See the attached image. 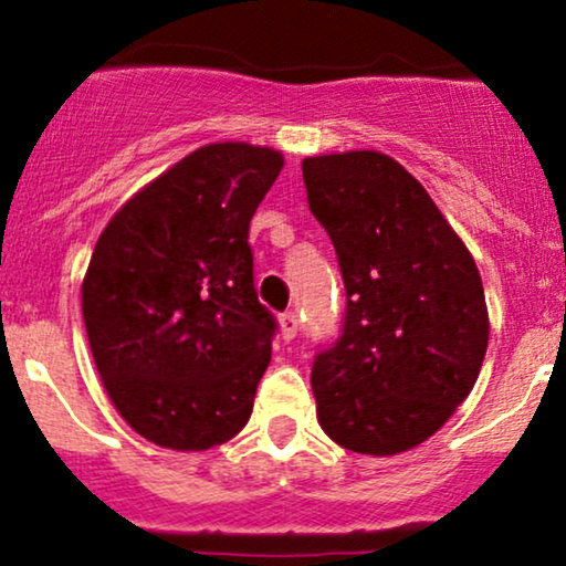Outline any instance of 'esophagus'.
<instances>
[{"instance_id": "34e87169", "label": "esophagus", "mask_w": 566, "mask_h": 566, "mask_svg": "<svg viewBox=\"0 0 566 566\" xmlns=\"http://www.w3.org/2000/svg\"><path fill=\"white\" fill-rule=\"evenodd\" d=\"M297 327H301V322H297L295 311H287V314L279 316V329H282L284 340H292L297 335Z\"/></svg>"}]
</instances>
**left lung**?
<instances>
[{
    "label": "left lung",
    "mask_w": 566,
    "mask_h": 566,
    "mask_svg": "<svg viewBox=\"0 0 566 566\" xmlns=\"http://www.w3.org/2000/svg\"><path fill=\"white\" fill-rule=\"evenodd\" d=\"M303 184L348 297L340 337L311 369L316 418L350 452H407L479 378L490 340L482 276L426 188L386 154L308 157Z\"/></svg>",
    "instance_id": "1"
}]
</instances>
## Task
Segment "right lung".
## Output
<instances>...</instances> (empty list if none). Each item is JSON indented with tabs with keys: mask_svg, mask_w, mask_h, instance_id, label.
I'll list each match as a JSON object with an SVG mask.
<instances>
[{
	"mask_svg": "<svg viewBox=\"0 0 566 566\" xmlns=\"http://www.w3.org/2000/svg\"><path fill=\"white\" fill-rule=\"evenodd\" d=\"M282 167L274 148L201 146L97 239L82 282L90 350L116 412L154 444L210 450L250 420L276 322L247 237Z\"/></svg>",
	"mask_w": 566,
	"mask_h": 566,
	"instance_id": "obj_1",
	"label": "right lung"
}]
</instances>
